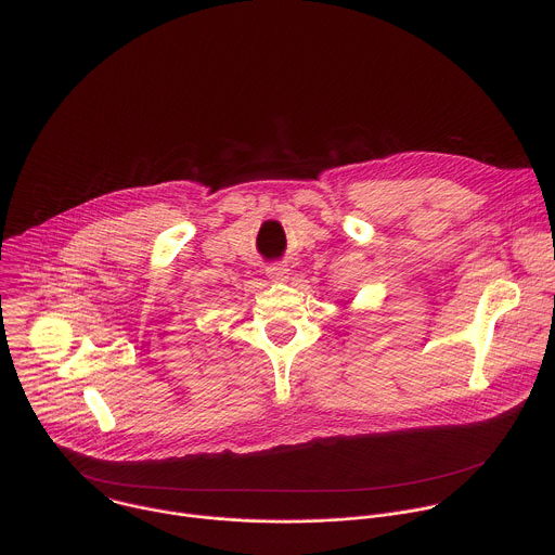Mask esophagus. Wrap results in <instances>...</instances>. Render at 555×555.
<instances>
[{"instance_id": "34e87169", "label": "esophagus", "mask_w": 555, "mask_h": 555, "mask_svg": "<svg viewBox=\"0 0 555 555\" xmlns=\"http://www.w3.org/2000/svg\"><path fill=\"white\" fill-rule=\"evenodd\" d=\"M266 274H268L272 281H287L289 268H287V266H281V263H272V266H268Z\"/></svg>"}]
</instances>
